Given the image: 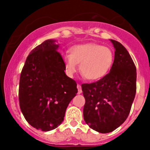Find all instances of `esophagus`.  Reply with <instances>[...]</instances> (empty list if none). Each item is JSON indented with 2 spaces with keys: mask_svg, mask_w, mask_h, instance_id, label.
Here are the masks:
<instances>
[{
  "mask_svg": "<svg viewBox=\"0 0 150 150\" xmlns=\"http://www.w3.org/2000/svg\"><path fill=\"white\" fill-rule=\"evenodd\" d=\"M77 89H78V93L80 94V93H82V86H81V85L79 84H78L77 85Z\"/></svg>",
  "mask_w": 150,
  "mask_h": 150,
  "instance_id": "34e87169",
  "label": "esophagus"
}]
</instances>
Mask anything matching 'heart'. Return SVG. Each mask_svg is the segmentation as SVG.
<instances>
[{
	"mask_svg": "<svg viewBox=\"0 0 150 150\" xmlns=\"http://www.w3.org/2000/svg\"><path fill=\"white\" fill-rule=\"evenodd\" d=\"M114 59V52L110 48L95 43L74 46L70 54L63 56L66 73L69 76L76 72L78 64H80L81 74L92 82L102 79L109 73Z\"/></svg>",
	"mask_w": 150,
	"mask_h": 150,
	"instance_id": "heart-1",
	"label": "heart"
}]
</instances>
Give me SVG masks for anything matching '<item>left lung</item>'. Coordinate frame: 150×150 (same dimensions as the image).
Returning <instances> with one entry per match:
<instances>
[{
	"label": "left lung",
	"instance_id": "left-lung-1",
	"mask_svg": "<svg viewBox=\"0 0 150 150\" xmlns=\"http://www.w3.org/2000/svg\"><path fill=\"white\" fill-rule=\"evenodd\" d=\"M110 42L115 52L110 72L97 82L82 85L84 120L100 133L111 132L125 122L136 93V68L130 54L121 43Z\"/></svg>",
	"mask_w": 150,
	"mask_h": 150
}]
</instances>
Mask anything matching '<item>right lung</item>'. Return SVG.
I'll use <instances>...</instances> for the list:
<instances>
[{
  "instance_id": "obj_1",
  "label": "right lung",
  "mask_w": 150,
  "mask_h": 150,
  "mask_svg": "<svg viewBox=\"0 0 150 150\" xmlns=\"http://www.w3.org/2000/svg\"><path fill=\"white\" fill-rule=\"evenodd\" d=\"M55 42L47 40L34 48L20 75L21 111L30 125L43 132L62 123L69 103L78 93L76 82L64 72Z\"/></svg>"
}]
</instances>
